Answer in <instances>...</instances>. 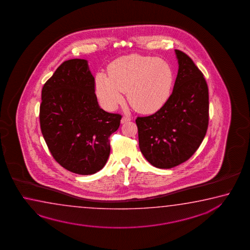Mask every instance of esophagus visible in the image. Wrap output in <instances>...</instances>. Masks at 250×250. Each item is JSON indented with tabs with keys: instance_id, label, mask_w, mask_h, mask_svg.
<instances>
[{
	"instance_id": "esophagus-1",
	"label": "esophagus",
	"mask_w": 250,
	"mask_h": 250,
	"mask_svg": "<svg viewBox=\"0 0 250 250\" xmlns=\"http://www.w3.org/2000/svg\"><path fill=\"white\" fill-rule=\"evenodd\" d=\"M130 121V118L128 117V116H123V118H122V121H121V123H126L127 122H129Z\"/></svg>"
}]
</instances>
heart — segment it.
<instances>
[{"label":"heart","instance_id":"heart-1","mask_svg":"<svg viewBox=\"0 0 250 250\" xmlns=\"http://www.w3.org/2000/svg\"><path fill=\"white\" fill-rule=\"evenodd\" d=\"M173 72L163 59L154 56L129 55L110 64L108 77H96L97 93L108 108H114L127 92V101L141 114H153L171 95Z\"/></svg>","mask_w":250,"mask_h":250}]
</instances>
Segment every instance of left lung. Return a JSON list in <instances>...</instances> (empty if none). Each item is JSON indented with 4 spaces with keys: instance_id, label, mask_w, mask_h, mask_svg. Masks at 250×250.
<instances>
[{
    "instance_id": "8db88e82",
    "label": "left lung",
    "mask_w": 250,
    "mask_h": 250,
    "mask_svg": "<svg viewBox=\"0 0 250 250\" xmlns=\"http://www.w3.org/2000/svg\"><path fill=\"white\" fill-rule=\"evenodd\" d=\"M179 69L173 92L155 114L137 117L139 148L156 167H174L199 148L209 125V90L188 55L175 50Z\"/></svg>"
}]
</instances>
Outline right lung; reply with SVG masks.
Segmentation results:
<instances>
[{
  "label": "right lung",
  "mask_w": 250,
  "mask_h": 250,
  "mask_svg": "<svg viewBox=\"0 0 250 250\" xmlns=\"http://www.w3.org/2000/svg\"><path fill=\"white\" fill-rule=\"evenodd\" d=\"M41 133L57 163L72 173L99 172L110 154V136L122 115L100 108L86 60L65 61L41 91Z\"/></svg>",
  "instance_id": "add662e5"
}]
</instances>
